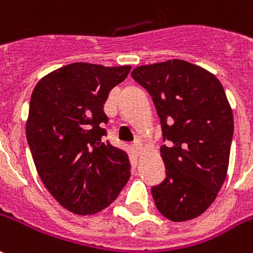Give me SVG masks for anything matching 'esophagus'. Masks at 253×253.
<instances>
[{"mask_svg":"<svg viewBox=\"0 0 253 253\" xmlns=\"http://www.w3.org/2000/svg\"><path fill=\"white\" fill-rule=\"evenodd\" d=\"M132 147H134L135 151L139 154V152L142 151V148H143V146H142V143H140V140H135L134 144H132Z\"/></svg>","mask_w":253,"mask_h":253,"instance_id":"obj_1","label":"esophagus"}]
</instances>
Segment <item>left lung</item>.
Segmentation results:
<instances>
[{
    "label": "left lung",
    "mask_w": 253,
    "mask_h": 253,
    "mask_svg": "<svg viewBox=\"0 0 253 253\" xmlns=\"http://www.w3.org/2000/svg\"><path fill=\"white\" fill-rule=\"evenodd\" d=\"M161 118L166 178L151 188L158 211L172 221L207 210L227 176L234 115L220 81L203 67L169 59L135 67Z\"/></svg>",
    "instance_id": "obj_1"
}]
</instances>
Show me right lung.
I'll use <instances>...</instances> for the list:
<instances>
[{
  "label": "right lung",
  "mask_w": 253,
  "mask_h": 253,
  "mask_svg": "<svg viewBox=\"0 0 253 253\" xmlns=\"http://www.w3.org/2000/svg\"><path fill=\"white\" fill-rule=\"evenodd\" d=\"M131 66L75 62L45 75L33 90L26 139L42 183L67 211L92 215L109 207L130 179L123 150L102 142L110 90Z\"/></svg>",
  "instance_id": "1"
}]
</instances>
